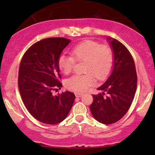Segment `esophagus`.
Returning a JSON list of instances; mask_svg holds the SVG:
<instances>
[{
    "mask_svg": "<svg viewBox=\"0 0 155 155\" xmlns=\"http://www.w3.org/2000/svg\"><path fill=\"white\" fill-rule=\"evenodd\" d=\"M75 95H76V97H81L83 95V93H78V92H76V93H75Z\"/></svg>",
    "mask_w": 155,
    "mask_h": 155,
    "instance_id": "34e87169",
    "label": "esophagus"
}]
</instances>
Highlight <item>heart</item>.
Segmentation results:
<instances>
[{"label": "heart", "mask_w": 155, "mask_h": 155, "mask_svg": "<svg viewBox=\"0 0 155 155\" xmlns=\"http://www.w3.org/2000/svg\"><path fill=\"white\" fill-rule=\"evenodd\" d=\"M72 54L78 61H85V74L73 75L65 81L67 88L82 92L94 82V76L99 80L104 79L109 75L114 55L112 48L93 40H85L73 48ZM58 64L61 71L68 74L73 70L75 60L72 56L62 54L59 56Z\"/></svg>", "instance_id": "b5f03b06"}]
</instances>
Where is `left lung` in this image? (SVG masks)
I'll list each match as a JSON object with an SVG mask.
<instances>
[{"label": "left lung", "instance_id": "left-lung-1", "mask_svg": "<svg viewBox=\"0 0 155 155\" xmlns=\"http://www.w3.org/2000/svg\"><path fill=\"white\" fill-rule=\"evenodd\" d=\"M107 40L113 51L112 70L107 80L97 87L102 93L93 95L90 110L97 121L110 124L119 121L130 107L137 90V76L134 61L127 48L112 37Z\"/></svg>", "mask_w": 155, "mask_h": 155}]
</instances>
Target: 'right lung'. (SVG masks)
<instances>
[{"mask_svg":"<svg viewBox=\"0 0 155 155\" xmlns=\"http://www.w3.org/2000/svg\"><path fill=\"white\" fill-rule=\"evenodd\" d=\"M70 40L53 37L34 43L23 55L18 85L26 109L40 122L55 124L65 119L73 107L75 94L66 91L54 96L62 84L58 61Z\"/></svg>","mask_w":155,"mask_h":155,"instance_id":"add662e5","label":"right lung"}]
</instances>
